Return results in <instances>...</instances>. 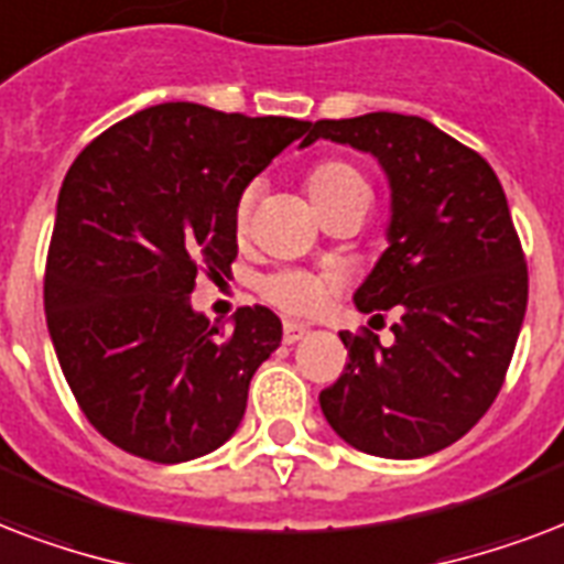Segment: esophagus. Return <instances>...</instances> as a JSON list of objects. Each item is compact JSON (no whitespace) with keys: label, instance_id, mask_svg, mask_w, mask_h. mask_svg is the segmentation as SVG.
Listing matches in <instances>:
<instances>
[{"label":"esophagus","instance_id":"esophagus-1","mask_svg":"<svg viewBox=\"0 0 564 564\" xmlns=\"http://www.w3.org/2000/svg\"><path fill=\"white\" fill-rule=\"evenodd\" d=\"M305 326L303 323H291L288 321L285 326H282V341L285 344H296V341H303V335H305Z\"/></svg>","mask_w":564,"mask_h":564}]
</instances>
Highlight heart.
I'll list each match as a JSON object with an SVG mask.
<instances>
[{
    "label": "heart",
    "instance_id": "b5f03b06",
    "mask_svg": "<svg viewBox=\"0 0 564 564\" xmlns=\"http://www.w3.org/2000/svg\"><path fill=\"white\" fill-rule=\"evenodd\" d=\"M352 185H365L361 176L356 173V167L344 164V161H323L317 167L305 176V191L312 196V203L317 199H326V196L338 194V191H347ZM252 212V191H243L235 203V229L243 232L247 223H250ZM329 276H321V273H312V270H276V273H268V276L259 279V291L264 300H270L273 305H279L282 312L288 314H312L317 312L326 296L332 294Z\"/></svg>",
    "mask_w": 564,
    "mask_h": 564
}]
</instances>
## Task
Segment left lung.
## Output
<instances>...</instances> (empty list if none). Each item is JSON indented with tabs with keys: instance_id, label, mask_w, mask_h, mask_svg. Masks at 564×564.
<instances>
[{
	"instance_id": "8db88e82",
	"label": "left lung",
	"mask_w": 564,
	"mask_h": 564,
	"mask_svg": "<svg viewBox=\"0 0 564 564\" xmlns=\"http://www.w3.org/2000/svg\"><path fill=\"white\" fill-rule=\"evenodd\" d=\"M321 138L368 152L386 173L388 247L352 303L400 314L388 347L341 332L350 361L321 391L323 417L361 453L421 459L459 441L503 386L527 314L521 241L488 161L430 120H317L300 147Z\"/></svg>"
}]
</instances>
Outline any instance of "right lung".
Wrapping results in <instances>:
<instances>
[{
	"label": "right lung",
	"mask_w": 564,
	"mask_h": 564,
	"mask_svg": "<svg viewBox=\"0 0 564 564\" xmlns=\"http://www.w3.org/2000/svg\"><path fill=\"white\" fill-rule=\"evenodd\" d=\"M294 117L143 108L82 150L61 185L46 326L82 412L150 462L199 459L232 438L252 373L282 341L270 308L223 329L191 305L196 270L229 273L243 187L308 132Z\"/></svg>",
	"instance_id": "1"
}]
</instances>
